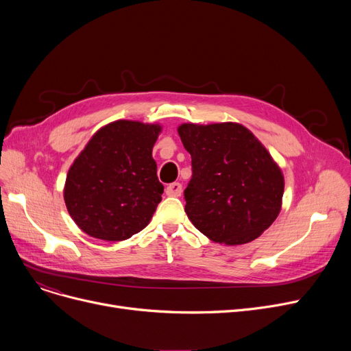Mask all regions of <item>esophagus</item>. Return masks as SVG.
Wrapping results in <instances>:
<instances>
[{
	"mask_svg": "<svg viewBox=\"0 0 351 351\" xmlns=\"http://www.w3.org/2000/svg\"><path fill=\"white\" fill-rule=\"evenodd\" d=\"M166 195L168 196H180L182 195V185L179 182H173L166 188Z\"/></svg>",
	"mask_w": 351,
	"mask_h": 351,
	"instance_id": "34e87169",
	"label": "esophagus"
}]
</instances>
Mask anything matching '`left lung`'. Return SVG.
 <instances>
[{"label": "left lung", "mask_w": 351, "mask_h": 351, "mask_svg": "<svg viewBox=\"0 0 351 351\" xmlns=\"http://www.w3.org/2000/svg\"><path fill=\"white\" fill-rule=\"evenodd\" d=\"M178 134L192 156L185 212L210 241L243 245L278 217L285 179L266 147L233 122L183 123Z\"/></svg>", "instance_id": "8db88e82"}]
</instances>
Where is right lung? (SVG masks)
Masks as SVG:
<instances>
[{"instance_id": "obj_1", "label": "right lung", "mask_w": 351, "mask_h": 351, "mask_svg": "<svg viewBox=\"0 0 351 351\" xmlns=\"http://www.w3.org/2000/svg\"><path fill=\"white\" fill-rule=\"evenodd\" d=\"M159 125L109 123L90 138L68 171L64 199L81 230L108 242L141 232L162 200L152 147Z\"/></svg>"}]
</instances>
